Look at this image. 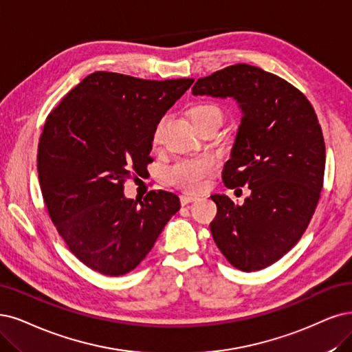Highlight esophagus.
<instances>
[{
	"label": "esophagus",
	"instance_id": "esophagus-1",
	"mask_svg": "<svg viewBox=\"0 0 352 352\" xmlns=\"http://www.w3.org/2000/svg\"><path fill=\"white\" fill-rule=\"evenodd\" d=\"M196 200H197V197H191V196H181L179 197V201H181V204H183V206H187V204L196 201Z\"/></svg>",
	"mask_w": 352,
	"mask_h": 352
}]
</instances>
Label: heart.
Here are the masks:
<instances>
[{"instance_id":"heart-1","label":"heart","mask_w":352,"mask_h":352,"mask_svg":"<svg viewBox=\"0 0 352 352\" xmlns=\"http://www.w3.org/2000/svg\"><path fill=\"white\" fill-rule=\"evenodd\" d=\"M188 119L197 130L212 124H222L223 113L216 104L200 102L188 110ZM160 126L153 132V143L158 142ZM217 168L216 158L210 155L199 156V158H187L174 162L166 169V179L169 184L178 187L187 192L201 191L209 178Z\"/></svg>"}]
</instances>
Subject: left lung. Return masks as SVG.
Here are the masks:
<instances>
[{
	"label": "left lung",
	"instance_id": "obj_1",
	"mask_svg": "<svg viewBox=\"0 0 352 352\" xmlns=\"http://www.w3.org/2000/svg\"><path fill=\"white\" fill-rule=\"evenodd\" d=\"M191 91L238 102L241 124L222 177L251 196L239 206L213 194L210 230L233 267L263 270L302 238L319 201L327 156L316 113L292 84L246 63L200 78Z\"/></svg>",
	"mask_w": 352,
	"mask_h": 352
}]
</instances>
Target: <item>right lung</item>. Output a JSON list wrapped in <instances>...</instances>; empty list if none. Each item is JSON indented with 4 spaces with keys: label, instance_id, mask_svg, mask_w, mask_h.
<instances>
[{
    "label": "right lung",
    "instance_id": "add662e5",
    "mask_svg": "<svg viewBox=\"0 0 352 352\" xmlns=\"http://www.w3.org/2000/svg\"><path fill=\"white\" fill-rule=\"evenodd\" d=\"M192 82L98 71L47 116L37 149L43 200L71 252L100 274L136 268L179 210L173 192L133 200L123 184L152 162L155 129Z\"/></svg>",
    "mask_w": 352,
    "mask_h": 352
}]
</instances>
